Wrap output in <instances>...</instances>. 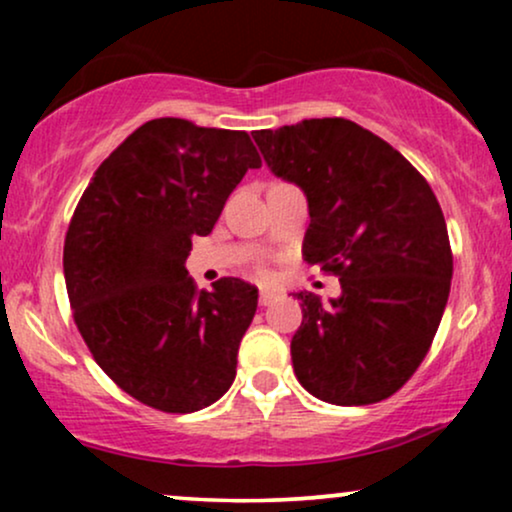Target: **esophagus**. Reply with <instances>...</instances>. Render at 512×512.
<instances>
[{"label":"esophagus","instance_id":"34e87169","mask_svg":"<svg viewBox=\"0 0 512 512\" xmlns=\"http://www.w3.org/2000/svg\"><path fill=\"white\" fill-rule=\"evenodd\" d=\"M276 301V293L274 291H262L260 293V305H264V308H267V305H272Z\"/></svg>","mask_w":512,"mask_h":512}]
</instances>
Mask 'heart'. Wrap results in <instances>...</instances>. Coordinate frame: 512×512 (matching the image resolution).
<instances>
[{
    "label": "heart",
    "instance_id": "obj_1",
    "mask_svg": "<svg viewBox=\"0 0 512 512\" xmlns=\"http://www.w3.org/2000/svg\"><path fill=\"white\" fill-rule=\"evenodd\" d=\"M260 274H262V276H267V269H260Z\"/></svg>",
    "mask_w": 512,
    "mask_h": 512
}]
</instances>
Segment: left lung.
<instances>
[{
    "mask_svg": "<svg viewBox=\"0 0 512 512\" xmlns=\"http://www.w3.org/2000/svg\"><path fill=\"white\" fill-rule=\"evenodd\" d=\"M279 178L308 197L303 260L342 296L296 293V378L339 407L383 402L421 366L450 296L448 226L424 175L356 122L303 120L252 134Z\"/></svg>",
    "mask_w": 512,
    "mask_h": 512,
    "instance_id": "1",
    "label": "left lung"
}]
</instances>
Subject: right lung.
Instances as JSON below:
<instances>
[{
    "mask_svg": "<svg viewBox=\"0 0 512 512\" xmlns=\"http://www.w3.org/2000/svg\"><path fill=\"white\" fill-rule=\"evenodd\" d=\"M248 132L158 117L98 166L64 238V281L81 337L113 383L146 407L190 414L236 380L257 289L199 291L185 260L248 168Z\"/></svg>",
    "mask_w": 512,
    "mask_h": 512,
    "instance_id": "obj_1",
    "label": "right lung"
}]
</instances>
